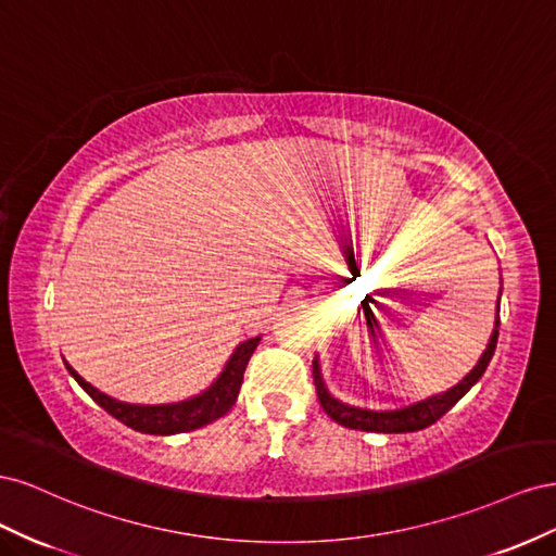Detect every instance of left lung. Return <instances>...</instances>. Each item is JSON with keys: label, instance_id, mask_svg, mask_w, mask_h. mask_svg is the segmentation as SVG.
<instances>
[{"label": "left lung", "instance_id": "1", "mask_svg": "<svg viewBox=\"0 0 556 556\" xmlns=\"http://www.w3.org/2000/svg\"><path fill=\"white\" fill-rule=\"evenodd\" d=\"M501 296V292H498ZM498 304H496V319H494V329L490 336V343H486L484 352L480 355L478 364L470 368V371L454 384L450 390L433 394L429 399H422L417 403H410V406H403L396 410H371V408H359V406H350V403H343L341 399H336L329 387L323 378V368H319V357L315 355L313 359V380H315V390H317V399L319 406L325 408V413L348 429H359V431H374V433H408V431H419L431 427L435 419H441L454 403H457L470 387H473L482 374L490 366L494 350H496V341H498Z\"/></svg>", "mask_w": 556, "mask_h": 556}]
</instances>
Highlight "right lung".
I'll use <instances>...</instances> for the list:
<instances>
[{"label":"right lung","instance_id":"obj_1","mask_svg":"<svg viewBox=\"0 0 556 556\" xmlns=\"http://www.w3.org/2000/svg\"><path fill=\"white\" fill-rule=\"evenodd\" d=\"M260 341L262 336H255V339L239 343L237 350L231 352V357L227 359L220 376H217L204 392H199L190 399L174 401V403H153V406H150V403H127L121 399H113L104 392H99L97 387L90 384L86 378H80L66 359H64V366L83 390L99 403V406H102L106 413H111L115 419H121V422L127 425L129 429L141 431V433H153V435H174V433H185V431L206 427L231 410L241 390L245 366L252 357V352H255V348L260 345Z\"/></svg>","mask_w":556,"mask_h":556}]
</instances>
